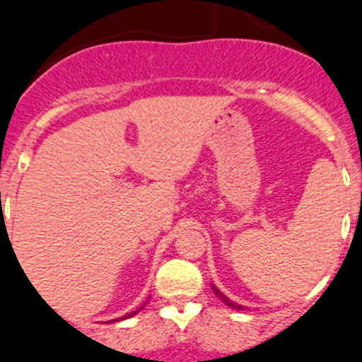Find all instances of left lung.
<instances>
[{"mask_svg":"<svg viewBox=\"0 0 362 362\" xmlns=\"http://www.w3.org/2000/svg\"><path fill=\"white\" fill-rule=\"evenodd\" d=\"M210 286H212L214 293H216V296H217V297H219V299H221V300H223V303H224V304H226V306L233 308V310H245V308H244V306H240V304H237V303H233V300H230V299H228V297H226V296H224V293H223V292H219V288H217V286H214V285H210Z\"/></svg>","mask_w":362,"mask_h":362,"instance_id":"8db88e82","label":"left lung"}]
</instances>
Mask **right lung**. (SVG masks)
Masks as SVG:
<instances>
[{
  "mask_svg": "<svg viewBox=\"0 0 362 362\" xmlns=\"http://www.w3.org/2000/svg\"><path fill=\"white\" fill-rule=\"evenodd\" d=\"M139 310H141V308H139ZM139 310H136V311H131V313H127V315H125V317H122V318H117V320H111V322L125 320V318H131V317H134V315H136V313H139Z\"/></svg>",
  "mask_w": 362,
  "mask_h": 362,
  "instance_id": "add662e5",
  "label": "right lung"
}]
</instances>
